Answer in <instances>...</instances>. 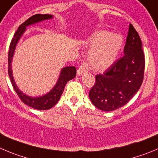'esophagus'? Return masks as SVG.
Instances as JSON below:
<instances>
[{"instance_id": "34e87169", "label": "esophagus", "mask_w": 158, "mask_h": 158, "mask_svg": "<svg viewBox=\"0 0 158 158\" xmlns=\"http://www.w3.org/2000/svg\"><path fill=\"white\" fill-rule=\"evenodd\" d=\"M88 72V65L86 64V63H82L80 65V67L77 70V75L78 76H81L85 72Z\"/></svg>"}]
</instances>
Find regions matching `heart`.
Wrapping results in <instances>:
<instances>
[{"label": "heart", "mask_w": 158, "mask_h": 158, "mask_svg": "<svg viewBox=\"0 0 158 158\" xmlns=\"http://www.w3.org/2000/svg\"><path fill=\"white\" fill-rule=\"evenodd\" d=\"M92 48L88 54V62L94 70L104 71L118 57L124 45L121 35L107 30L97 31L89 38Z\"/></svg>", "instance_id": "heart-1"}]
</instances>
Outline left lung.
Here are the masks:
<instances>
[{
    "mask_svg": "<svg viewBox=\"0 0 158 158\" xmlns=\"http://www.w3.org/2000/svg\"><path fill=\"white\" fill-rule=\"evenodd\" d=\"M138 32L129 25L124 48L125 55L103 74L96 76L89 97L91 102L104 111H112L127 104L138 92L143 80L145 57Z\"/></svg>",
    "mask_w": 158,
    "mask_h": 158,
    "instance_id": "obj_1",
    "label": "left lung"
}]
</instances>
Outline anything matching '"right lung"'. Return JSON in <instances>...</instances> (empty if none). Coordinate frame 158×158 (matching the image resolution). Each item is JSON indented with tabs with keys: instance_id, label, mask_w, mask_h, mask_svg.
Instances as JSON below:
<instances>
[{
	"instance_id": "1",
	"label": "right lung",
	"mask_w": 158,
	"mask_h": 158,
	"mask_svg": "<svg viewBox=\"0 0 158 158\" xmlns=\"http://www.w3.org/2000/svg\"><path fill=\"white\" fill-rule=\"evenodd\" d=\"M52 18V15L36 14L28 19L25 23H23L18 28V30L15 33L14 37L12 38L11 44H10L9 52H8V75H9L10 79H11V84H12L15 91L24 104L29 106V107H33L34 109H37V110H48L57 104V101L60 99V97H61V94H62L63 91H64L66 83L69 80L76 77V69L74 66H68V67L61 69L58 79H57L54 87L48 94H44L43 96H40V97H33L26 95V94L22 92L19 89L15 82L14 77H13L11 62H12L13 55H14L15 50L18 42L22 37V36L24 34V32H26V27L35 24V23L44 21V20H48V19H51Z\"/></svg>"
}]
</instances>
